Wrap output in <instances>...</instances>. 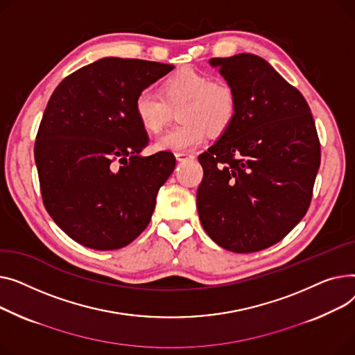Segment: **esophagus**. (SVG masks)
<instances>
[{
  "label": "esophagus",
  "instance_id": "obj_1",
  "mask_svg": "<svg viewBox=\"0 0 355 355\" xmlns=\"http://www.w3.org/2000/svg\"><path fill=\"white\" fill-rule=\"evenodd\" d=\"M178 162H186V160H193L195 155L193 153H187V152H178L176 153Z\"/></svg>",
  "mask_w": 355,
  "mask_h": 355
}]
</instances>
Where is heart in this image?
<instances>
[{
	"instance_id": "heart-1",
	"label": "heart",
	"mask_w": 355,
	"mask_h": 355,
	"mask_svg": "<svg viewBox=\"0 0 355 355\" xmlns=\"http://www.w3.org/2000/svg\"><path fill=\"white\" fill-rule=\"evenodd\" d=\"M178 107L176 116L180 123L156 140L157 150H189L199 146L207 133L222 136L236 119L239 97L227 80L183 67L162 81L160 96L140 90L133 101L140 128L153 135L163 130L172 110Z\"/></svg>"
}]
</instances>
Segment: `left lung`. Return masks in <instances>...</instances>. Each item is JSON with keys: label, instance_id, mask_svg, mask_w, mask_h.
<instances>
[{"label": "left lung", "instance_id": "8db88e82", "mask_svg": "<svg viewBox=\"0 0 355 355\" xmlns=\"http://www.w3.org/2000/svg\"><path fill=\"white\" fill-rule=\"evenodd\" d=\"M239 97L235 121L199 155L202 226L219 246L258 252L305 216L321 162L306 100L255 54L211 58Z\"/></svg>", "mask_w": 355, "mask_h": 355}]
</instances>
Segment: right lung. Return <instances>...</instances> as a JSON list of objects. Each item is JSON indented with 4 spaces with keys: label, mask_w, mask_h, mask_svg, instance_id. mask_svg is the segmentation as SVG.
I'll use <instances>...</instances> for the list:
<instances>
[{
    "label": "right lung",
    "mask_w": 355,
    "mask_h": 355,
    "mask_svg": "<svg viewBox=\"0 0 355 355\" xmlns=\"http://www.w3.org/2000/svg\"><path fill=\"white\" fill-rule=\"evenodd\" d=\"M172 64L107 57L78 69L51 94L34 144L41 198L73 241L98 251L133 242L149 225L176 157L149 144L135 117L140 90Z\"/></svg>",
    "instance_id": "1"
}]
</instances>
